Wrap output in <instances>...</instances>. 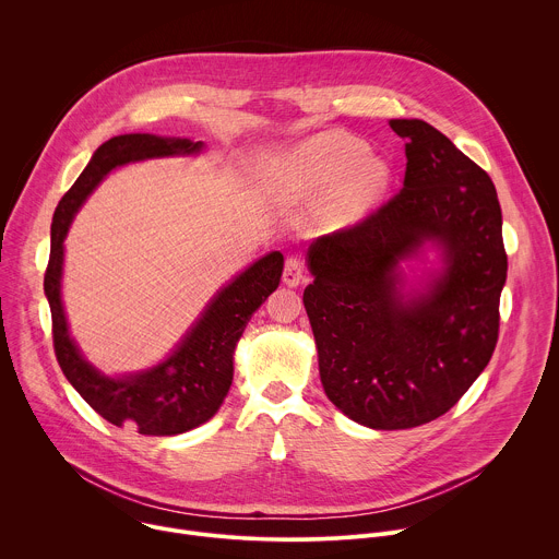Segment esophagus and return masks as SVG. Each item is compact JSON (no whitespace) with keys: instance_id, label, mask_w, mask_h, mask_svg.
Masks as SVG:
<instances>
[{"instance_id":"1","label":"esophagus","mask_w":559,"mask_h":559,"mask_svg":"<svg viewBox=\"0 0 559 559\" xmlns=\"http://www.w3.org/2000/svg\"><path fill=\"white\" fill-rule=\"evenodd\" d=\"M305 281V265L298 257H289L285 261V270H283V283L289 287H296Z\"/></svg>"}]
</instances>
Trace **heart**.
<instances>
[{
    "mask_svg": "<svg viewBox=\"0 0 559 559\" xmlns=\"http://www.w3.org/2000/svg\"><path fill=\"white\" fill-rule=\"evenodd\" d=\"M389 168L369 156L365 141L328 132L302 143L272 170L270 192L281 201L323 199L338 193V210L345 216L362 214L386 188Z\"/></svg>",
    "mask_w": 559,
    "mask_h": 559,
    "instance_id": "heart-1",
    "label": "heart"
}]
</instances>
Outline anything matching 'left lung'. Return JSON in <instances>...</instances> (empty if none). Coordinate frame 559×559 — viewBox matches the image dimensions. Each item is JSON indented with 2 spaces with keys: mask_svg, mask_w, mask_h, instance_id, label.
Listing matches in <instances>:
<instances>
[{
  "mask_svg": "<svg viewBox=\"0 0 559 559\" xmlns=\"http://www.w3.org/2000/svg\"><path fill=\"white\" fill-rule=\"evenodd\" d=\"M405 139L403 190L360 223L316 238L302 302L330 401L371 429L447 414L489 365L507 281L502 210L491 177L440 130L391 119ZM425 242L443 270L405 295L403 260Z\"/></svg>",
  "mask_w": 559,
  "mask_h": 559,
  "instance_id": "1",
  "label": "left lung"
}]
</instances>
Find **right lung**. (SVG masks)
Instances as JSON below:
<instances>
[{"label":"right lung","instance_id":"add662e5","mask_svg":"<svg viewBox=\"0 0 559 559\" xmlns=\"http://www.w3.org/2000/svg\"><path fill=\"white\" fill-rule=\"evenodd\" d=\"M201 150L203 141L181 136H112L97 147L91 164L61 197L52 216L44 292L52 316L57 362L68 382L102 418L117 427H132L143 436L186 433L218 412L234 376V347L252 313L278 287L283 254L270 252L225 285L162 365L110 378L93 367L70 338L61 305L63 238L76 210L110 170L143 158L197 154Z\"/></svg>","mask_w":559,"mask_h":559}]
</instances>
